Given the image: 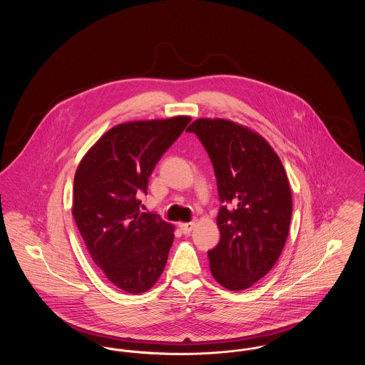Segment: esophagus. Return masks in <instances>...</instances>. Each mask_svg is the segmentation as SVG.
Here are the masks:
<instances>
[{
  "label": "esophagus",
  "mask_w": 365,
  "mask_h": 365,
  "mask_svg": "<svg viewBox=\"0 0 365 365\" xmlns=\"http://www.w3.org/2000/svg\"><path fill=\"white\" fill-rule=\"evenodd\" d=\"M194 226H195V225H194L192 222H190V223H179V228L182 230L183 234H190Z\"/></svg>",
  "instance_id": "34e87169"
}]
</instances>
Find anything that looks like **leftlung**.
I'll return each instance as SVG.
<instances>
[{"label":"left lung","mask_w":365,"mask_h":365,"mask_svg":"<svg viewBox=\"0 0 365 365\" xmlns=\"http://www.w3.org/2000/svg\"><path fill=\"white\" fill-rule=\"evenodd\" d=\"M194 133L213 164L219 198L220 242L208 252L213 278L241 292L265 277L278 261L293 212L286 171L271 145L242 124L197 119Z\"/></svg>","instance_id":"left-lung-1"}]
</instances>
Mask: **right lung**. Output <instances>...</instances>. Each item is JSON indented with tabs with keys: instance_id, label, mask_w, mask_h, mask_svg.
Instances as JSON below:
<instances>
[{
	"instance_id": "obj_1",
	"label": "right lung",
	"mask_w": 365,
	"mask_h": 365,
	"mask_svg": "<svg viewBox=\"0 0 365 365\" xmlns=\"http://www.w3.org/2000/svg\"><path fill=\"white\" fill-rule=\"evenodd\" d=\"M189 116L122 123L87 152L73 179L72 215L93 261L130 294L148 292L161 277L174 226L140 212V192L158 160L190 123Z\"/></svg>"
}]
</instances>
